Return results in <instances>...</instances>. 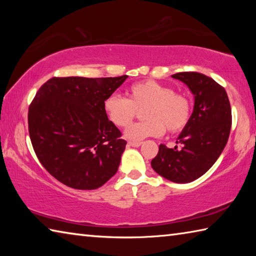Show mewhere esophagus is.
Returning a JSON list of instances; mask_svg holds the SVG:
<instances>
[{
    "label": "esophagus",
    "mask_w": 256,
    "mask_h": 256,
    "mask_svg": "<svg viewBox=\"0 0 256 256\" xmlns=\"http://www.w3.org/2000/svg\"><path fill=\"white\" fill-rule=\"evenodd\" d=\"M141 144H142V142H136V141H128V146H134V148H138V146H140Z\"/></svg>",
    "instance_id": "1"
}]
</instances>
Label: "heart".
I'll use <instances>...</instances> for the list:
<instances>
[{
	"instance_id": "b5f03b06",
	"label": "heart",
	"mask_w": 256,
	"mask_h": 256,
	"mask_svg": "<svg viewBox=\"0 0 256 256\" xmlns=\"http://www.w3.org/2000/svg\"><path fill=\"white\" fill-rule=\"evenodd\" d=\"M141 110H144L146 120L125 130V138L130 140L160 136L166 128L170 133L182 131L190 118V100L185 94L175 92L170 86L146 80L130 86L128 98L110 94L104 102L107 118L118 128L128 126Z\"/></svg>"
}]
</instances>
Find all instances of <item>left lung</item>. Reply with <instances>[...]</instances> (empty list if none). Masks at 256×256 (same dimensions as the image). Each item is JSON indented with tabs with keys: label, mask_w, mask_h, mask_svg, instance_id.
<instances>
[{
	"label": "left lung",
	"mask_w": 256,
	"mask_h": 256,
	"mask_svg": "<svg viewBox=\"0 0 256 256\" xmlns=\"http://www.w3.org/2000/svg\"><path fill=\"white\" fill-rule=\"evenodd\" d=\"M172 78L184 82L193 94V112L176 141L183 148L160 144L151 166L168 180L190 183L206 174L226 146L232 108L226 90L211 78L198 72H180Z\"/></svg>",
	"instance_id": "1"
}]
</instances>
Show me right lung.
I'll return each mask as SVG.
<instances>
[{"instance_id": "right-lung-1", "label": "right lung", "mask_w": 256, "mask_h": 256, "mask_svg": "<svg viewBox=\"0 0 256 256\" xmlns=\"http://www.w3.org/2000/svg\"><path fill=\"white\" fill-rule=\"evenodd\" d=\"M128 76L52 78L28 112L30 140L45 170L76 190H96L116 174L126 141L104 102Z\"/></svg>"}]
</instances>
